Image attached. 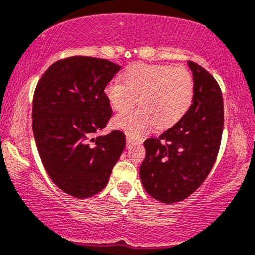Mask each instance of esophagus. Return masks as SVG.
<instances>
[{
	"label": "esophagus",
	"instance_id": "1",
	"mask_svg": "<svg viewBox=\"0 0 255 255\" xmlns=\"http://www.w3.org/2000/svg\"><path fill=\"white\" fill-rule=\"evenodd\" d=\"M137 142H138V143H141V141H137ZM133 143H136L135 141H133V139L132 138H131V137H127V148H130L131 147V145H132L133 144Z\"/></svg>",
	"mask_w": 255,
	"mask_h": 255
}]
</instances>
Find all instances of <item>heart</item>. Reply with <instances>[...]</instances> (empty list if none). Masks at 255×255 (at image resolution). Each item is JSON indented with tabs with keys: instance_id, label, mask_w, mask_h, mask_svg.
I'll return each instance as SVG.
<instances>
[{
	"instance_id": "1",
	"label": "heart",
	"mask_w": 255,
	"mask_h": 255,
	"mask_svg": "<svg viewBox=\"0 0 255 255\" xmlns=\"http://www.w3.org/2000/svg\"><path fill=\"white\" fill-rule=\"evenodd\" d=\"M105 95L117 112L130 110L138 99V110L113 120L114 128L138 137L154 124L168 128L184 117L194 99V81L183 66L135 64L125 71L123 83H108Z\"/></svg>"
}]
</instances>
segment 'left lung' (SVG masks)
Returning <instances> with one entry per match:
<instances>
[{
  "instance_id": "1",
  "label": "left lung",
  "mask_w": 255,
  "mask_h": 255,
  "mask_svg": "<svg viewBox=\"0 0 255 255\" xmlns=\"http://www.w3.org/2000/svg\"><path fill=\"white\" fill-rule=\"evenodd\" d=\"M194 78L193 104L172 128L144 142L139 176L145 191L164 204L182 201L207 178L218 155L224 127L219 84L208 71L188 61Z\"/></svg>"
}]
</instances>
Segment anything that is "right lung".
<instances>
[{"instance_id":"1","label":"right lung","mask_w":255,"mask_h":255,"mask_svg":"<svg viewBox=\"0 0 255 255\" xmlns=\"http://www.w3.org/2000/svg\"><path fill=\"white\" fill-rule=\"evenodd\" d=\"M120 66L105 59L71 56L43 73L33 94L32 130L50 179L68 195L101 191L124 150V133L96 136L112 117L105 95Z\"/></svg>"}]
</instances>
